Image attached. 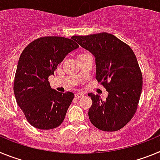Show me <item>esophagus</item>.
I'll return each mask as SVG.
<instances>
[{
	"label": "esophagus",
	"mask_w": 160,
	"mask_h": 160,
	"mask_svg": "<svg viewBox=\"0 0 160 160\" xmlns=\"http://www.w3.org/2000/svg\"><path fill=\"white\" fill-rule=\"evenodd\" d=\"M84 96V94L81 92H78L75 94V98H82Z\"/></svg>",
	"instance_id": "34e87169"
}]
</instances>
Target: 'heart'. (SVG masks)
<instances>
[{"label":"heart","mask_w":160,"mask_h":160,"mask_svg":"<svg viewBox=\"0 0 160 160\" xmlns=\"http://www.w3.org/2000/svg\"><path fill=\"white\" fill-rule=\"evenodd\" d=\"M80 55H82V54H80ZM80 55H78V56H80Z\"/></svg>","instance_id":"obj_1"}]
</instances>
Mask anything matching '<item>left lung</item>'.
<instances>
[{"instance_id":"8db88e82","label":"left lung","mask_w":160,"mask_h":160,"mask_svg":"<svg viewBox=\"0 0 160 160\" xmlns=\"http://www.w3.org/2000/svg\"><path fill=\"white\" fill-rule=\"evenodd\" d=\"M71 38L94 55L95 78L108 92L104 101L98 94H88L92 99L88 111L90 122L102 131H118L134 116L142 92V76L135 53L107 32Z\"/></svg>"}]
</instances>
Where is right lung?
I'll return each mask as SVG.
<instances>
[{"label": "right lung", "instance_id": "add662e5", "mask_svg": "<svg viewBox=\"0 0 160 160\" xmlns=\"http://www.w3.org/2000/svg\"><path fill=\"white\" fill-rule=\"evenodd\" d=\"M79 46L63 37H43L25 48L20 56L14 78L17 103L28 122L41 130L60 126L74 94L60 93L49 86L48 78L66 55Z\"/></svg>", "mask_w": 160, "mask_h": 160}]
</instances>
